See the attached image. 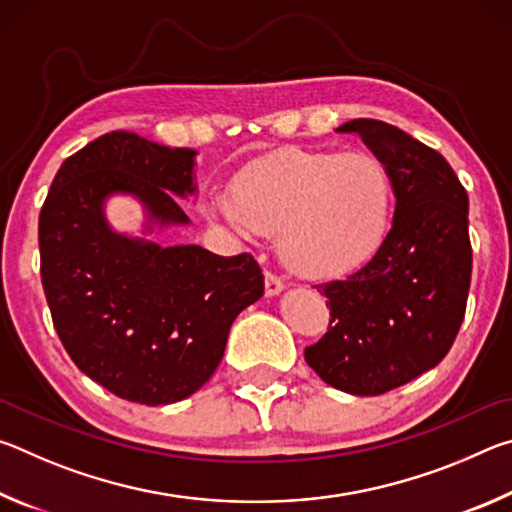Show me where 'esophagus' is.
I'll return each mask as SVG.
<instances>
[{
	"instance_id": "1",
	"label": "esophagus",
	"mask_w": 512,
	"mask_h": 512,
	"mask_svg": "<svg viewBox=\"0 0 512 512\" xmlns=\"http://www.w3.org/2000/svg\"><path fill=\"white\" fill-rule=\"evenodd\" d=\"M264 289H266V296H268V298L280 296V293L284 291V282H282L277 275L266 273V277H264Z\"/></svg>"
}]
</instances>
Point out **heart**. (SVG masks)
<instances>
[{"instance_id": "b5f03b06", "label": "heart", "mask_w": 512, "mask_h": 512, "mask_svg": "<svg viewBox=\"0 0 512 512\" xmlns=\"http://www.w3.org/2000/svg\"><path fill=\"white\" fill-rule=\"evenodd\" d=\"M391 207V173L375 155L289 151L239 173L212 214L246 237L280 235L277 253L291 273L329 280L375 253Z\"/></svg>"}]
</instances>
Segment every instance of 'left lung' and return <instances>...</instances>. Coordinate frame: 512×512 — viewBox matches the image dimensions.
<instances>
[{"label":"left lung","mask_w":512,"mask_h":512,"mask_svg":"<svg viewBox=\"0 0 512 512\" xmlns=\"http://www.w3.org/2000/svg\"><path fill=\"white\" fill-rule=\"evenodd\" d=\"M336 133L359 135L386 164L395 214L359 271L316 287L332 320L305 361L343 393L381 395L436 368L461 329L472 277L467 192L443 155L386 121L352 119Z\"/></svg>","instance_id":"8db88e82"}]
</instances>
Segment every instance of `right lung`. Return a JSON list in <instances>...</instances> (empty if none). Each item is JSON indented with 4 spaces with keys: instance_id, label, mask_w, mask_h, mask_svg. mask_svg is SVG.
I'll return each mask as SVG.
<instances>
[{
    "instance_id": "obj_1",
    "label": "right lung",
    "mask_w": 512,
    "mask_h": 512,
    "mask_svg": "<svg viewBox=\"0 0 512 512\" xmlns=\"http://www.w3.org/2000/svg\"><path fill=\"white\" fill-rule=\"evenodd\" d=\"M196 151L112 131L60 164L38 223L42 287L72 361L121 400L180 402L214 375L230 327L264 296L250 255L160 246L112 230L110 196L144 207V235L189 225Z\"/></svg>"
}]
</instances>
